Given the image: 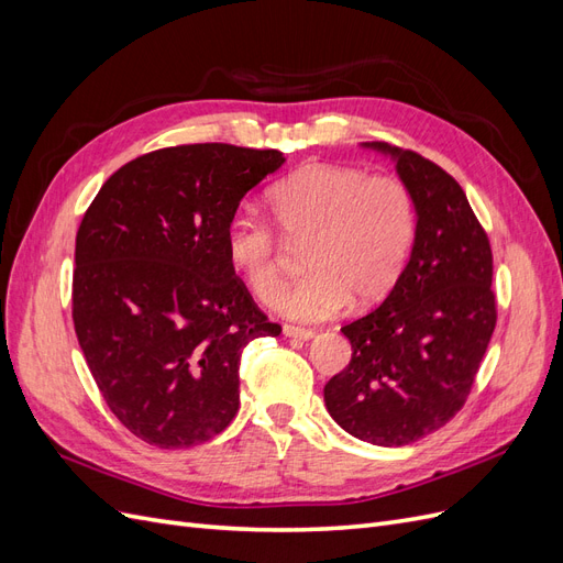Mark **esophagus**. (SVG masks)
<instances>
[{
    "instance_id": "esophagus-1",
    "label": "esophagus",
    "mask_w": 563,
    "mask_h": 563,
    "mask_svg": "<svg viewBox=\"0 0 563 563\" xmlns=\"http://www.w3.org/2000/svg\"><path fill=\"white\" fill-rule=\"evenodd\" d=\"M284 335H288V338H298V340H310V338H314V331H312V329L291 327V323H284Z\"/></svg>"
}]
</instances>
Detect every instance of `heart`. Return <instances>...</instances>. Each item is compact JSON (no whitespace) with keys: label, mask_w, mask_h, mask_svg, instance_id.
<instances>
[{"label":"heart","mask_w":563,"mask_h":563,"mask_svg":"<svg viewBox=\"0 0 563 563\" xmlns=\"http://www.w3.org/2000/svg\"><path fill=\"white\" fill-rule=\"evenodd\" d=\"M267 207L272 223L246 211L230 218L225 253L251 294L267 302L284 277L283 243L305 242L310 272L275 298V308L298 321L329 319L350 298L360 308L383 300L413 249L416 201L397 176L312 164L272 185Z\"/></svg>","instance_id":"heart-1"}]
</instances>
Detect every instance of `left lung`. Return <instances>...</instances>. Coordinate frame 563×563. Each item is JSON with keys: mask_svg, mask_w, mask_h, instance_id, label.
<instances>
[{"mask_svg": "<svg viewBox=\"0 0 563 563\" xmlns=\"http://www.w3.org/2000/svg\"><path fill=\"white\" fill-rule=\"evenodd\" d=\"M397 159L416 201L411 258L389 296L345 323L350 364L323 387L331 418L376 446H406L465 406L496 329L493 253L453 176L413 150Z\"/></svg>", "mask_w": 563, "mask_h": 563, "instance_id": "1", "label": "left lung"}]
</instances>
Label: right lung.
<instances>
[{
    "instance_id": "obj_1",
    "label": "right lung",
    "mask_w": 563,
    "mask_h": 563,
    "mask_svg": "<svg viewBox=\"0 0 563 563\" xmlns=\"http://www.w3.org/2000/svg\"><path fill=\"white\" fill-rule=\"evenodd\" d=\"M279 150L195 143L114 172L81 218L73 321L110 411L157 449H190L240 411V362L282 327L253 302L225 228Z\"/></svg>"
}]
</instances>
